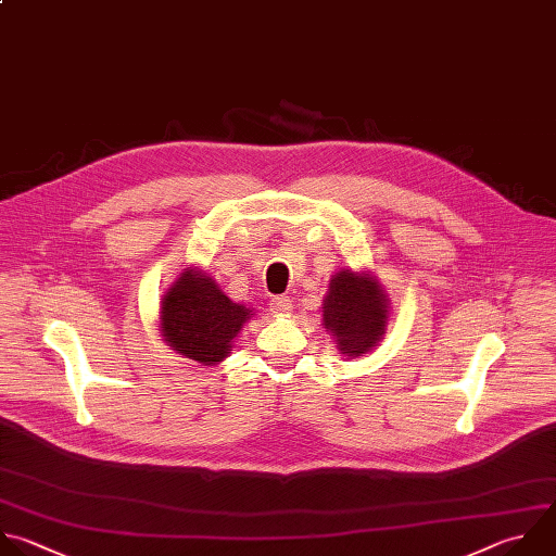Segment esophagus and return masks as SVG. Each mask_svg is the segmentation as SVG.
Returning <instances> with one entry per match:
<instances>
[{
  "label": "esophagus",
  "mask_w": 556,
  "mask_h": 556,
  "mask_svg": "<svg viewBox=\"0 0 556 556\" xmlns=\"http://www.w3.org/2000/svg\"><path fill=\"white\" fill-rule=\"evenodd\" d=\"M270 309L275 316H288L292 312V301L288 296H275L270 301Z\"/></svg>",
  "instance_id": "1"
}]
</instances>
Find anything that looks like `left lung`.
Instances as JSON below:
<instances>
[{"instance_id": "obj_1", "label": "left lung", "mask_w": 556, "mask_h": 556, "mask_svg": "<svg viewBox=\"0 0 556 556\" xmlns=\"http://www.w3.org/2000/svg\"><path fill=\"white\" fill-rule=\"evenodd\" d=\"M320 312L336 349L355 359L371 353L384 340L391 299L371 270L340 268L329 279Z\"/></svg>"}]
</instances>
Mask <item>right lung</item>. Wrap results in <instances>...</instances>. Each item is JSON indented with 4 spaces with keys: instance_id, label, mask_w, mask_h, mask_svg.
<instances>
[{
    "instance_id": "right-lung-1",
    "label": "right lung",
    "mask_w": 556,
    "mask_h": 556,
    "mask_svg": "<svg viewBox=\"0 0 556 556\" xmlns=\"http://www.w3.org/2000/svg\"><path fill=\"white\" fill-rule=\"evenodd\" d=\"M253 307L231 301L199 266L182 268L161 296L159 331L180 357L216 366L233 351V342Z\"/></svg>"
}]
</instances>
